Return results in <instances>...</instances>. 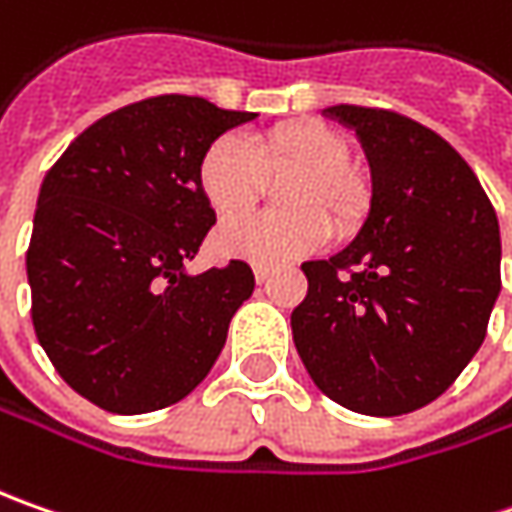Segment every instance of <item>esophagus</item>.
Here are the masks:
<instances>
[{
    "label": "esophagus",
    "instance_id": "esophagus-1",
    "mask_svg": "<svg viewBox=\"0 0 512 512\" xmlns=\"http://www.w3.org/2000/svg\"><path fill=\"white\" fill-rule=\"evenodd\" d=\"M253 276H256V282H259V285H265L267 279H270V267H253Z\"/></svg>",
    "mask_w": 512,
    "mask_h": 512
}]
</instances>
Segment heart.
<instances>
[{
	"label": "heart",
	"mask_w": 512,
	"mask_h": 512,
	"mask_svg": "<svg viewBox=\"0 0 512 512\" xmlns=\"http://www.w3.org/2000/svg\"><path fill=\"white\" fill-rule=\"evenodd\" d=\"M350 145L322 122H293L265 136H219L199 159V190L219 219H232L255 204L267 172H296L283 194L293 214L246 217L222 225L213 250L225 259L273 267L302 256L336 230L353 227L367 210V182L347 165Z\"/></svg>",
	"instance_id": "heart-1"
}]
</instances>
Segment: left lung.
<instances>
[{"instance_id": "8db88e82", "label": "left lung", "mask_w": 512, "mask_h": 512, "mask_svg": "<svg viewBox=\"0 0 512 512\" xmlns=\"http://www.w3.org/2000/svg\"><path fill=\"white\" fill-rule=\"evenodd\" d=\"M370 165V213L350 245L305 262L293 342L327 399L402 416L439 399L482 347L502 290L499 219L476 173L402 113L333 105Z\"/></svg>"}]
</instances>
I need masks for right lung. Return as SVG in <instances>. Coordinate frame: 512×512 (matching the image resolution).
<instances>
[{
	"mask_svg": "<svg viewBox=\"0 0 512 512\" xmlns=\"http://www.w3.org/2000/svg\"><path fill=\"white\" fill-rule=\"evenodd\" d=\"M256 119L202 96L133 102L82 130L48 170L28 247L30 316L56 373L102 410L136 416L210 373L253 270L185 273L216 225L199 159Z\"/></svg>",
	"mask_w": 512,
	"mask_h": 512,
	"instance_id": "1",
	"label": "right lung"
}]
</instances>
